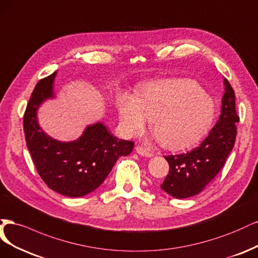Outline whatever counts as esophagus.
I'll return each mask as SVG.
<instances>
[{"mask_svg": "<svg viewBox=\"0 0 258 258\" xmlns=\"http://www.w3.org/2000/svg\"><path fill=\"white\" fill-rule=\"evenodd\" d=\"M135 149H136V152L138 154H140V155H143V156L150 157V156L153 155V153L150 150H149V149H147V148H145L143 146H137Z\"/></svg>", "mask_w": 258, "mask_h": 258, "instance_id": "obj_1", "label": "esophagus"}]
</instances>
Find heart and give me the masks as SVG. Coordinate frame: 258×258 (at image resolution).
Masks as SVG:
<instances>
[{"mask_svg":"<svg viewBox=\"0 0 258 258\" xmlns=\"http://www.w3.org/2000/svg\"><path fill=\"white\" fill-rule=\"evenodd\" d=\"M123 130L143 133L153 119L152 133L167 148H181L201 136L213 115V105L192 80L164 79L147 85L139 97L124 94L118 101Z\"/></svg>","mask_w":258,"mask_h":258,"instance_id":"heart-1","label":"heart"}]
</instances>
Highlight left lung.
Wrapping results in <instances>:
<instances>
[{"instance_id": "1", "label": "left lung", "mask_w": 258, "mask_h": 258, "mask_svg": "<svg viewBox=\"0 0 258 258\" xmlns=\"http://www.w3.org/2000/svg\"><path fill=\"white\" fill-rule=\"evenodd\" d=\"M224 85L220 118L208 136L190 151L164 156L169 172L161 187L172 197L187 198L201 193L223 168L234 148L239 122L236 96L226 78Z\"/></svg>"}]
</instances>
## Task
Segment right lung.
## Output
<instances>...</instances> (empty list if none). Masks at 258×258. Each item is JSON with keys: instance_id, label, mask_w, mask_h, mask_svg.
Listing matches in <instances>:
<instances>
[{"instance_id": "add662e5", "label": "right lung", "mask_w": 258, "mask_h": 258, "mask_svg": "<svg viewBox=\"0 0 258 258\" xmlns=\"http://www.w3.org/2000/svg\"><path fill=\"white\" fill-rule=\"evenodd\" d=\"M55 73L40 79L23 115L27 147L35 168L49 188L69 197H81L103 183L120 156L128 155L134 143L115 138L102 123L88 126L78 140L60 143L38 125L36 110L52 96Z\"/></svg>"}]
</instances>
